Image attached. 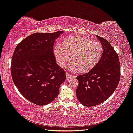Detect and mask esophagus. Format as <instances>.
I'll use <instances>...</instances> for the list:
<instances>
[{"instance_id": "34e87169", "label": "esophagus", "mask_w": 133, "mask_h": 133, "mask_svg": "<svg viewBox=\"0 0 133 133\" xmlns=\"http://www.w3.org/2000/svg\"><path fill=\"white\" fill-rule=\"evenodd\" d=\"M66 79H71V78H72L73 77V76L70 75V73H66Z\"/></svg>"}]
</instances>
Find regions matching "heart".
<instances>
[{"mask_svg":"<svg viewBox=\"0 0 133 133\" xmlns=\"http://www.w3.org/2000/svg\"><path fill=\"white\" fill-rule=\"evenodd\" d=\"M102 45L99 41L78 36L67 38L63 42V47L57 44L54 51L59 66L65 67L71 59L73 62L70 69H79L82 72H87L95 67L102 57Z\"/></svg>","mask_w":133,"mask_h":133,"instance_id":"b5f03b06","label":"heart"}]
</instances>
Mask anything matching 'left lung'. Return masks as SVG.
<instances>
[{"instance_id": "8db88e82", "label": "left lung", "mask_w": 133, "mask_h": 133, "mask_svg": "<svg viewBox=\"0 0 133 133\" xmlns=\"http://www.w3.org/2000/svg\"><path fill=\"white\" fill-rule=\"evenodd\" d=\"M102 45L99 62L87 73L76 77L79 85L76 90L77 99L86 107L101 104L112 95L120 79L118 56L110 43L96 35Z\"/></svg>"}]
</instances>
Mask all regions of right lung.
Returning <instances> with one entry per match:
<instances>
[{"mask_svg": "<svg viewBox=\"0 0 133 133\" xmlns=\"http://www.w3.org/2000/svg\"><path fill=\"white\" fill-rule=\"evenodd\" d=\"M64 32L34 33L16 46L12 58V80L27 100L45 105L58 96L66 72L56 63L55 40Z\"/></svg>", "mask_w": 133, "mask_h": 133, "instance_id": "obj_1", "label": "right lung"}]
</instances>
